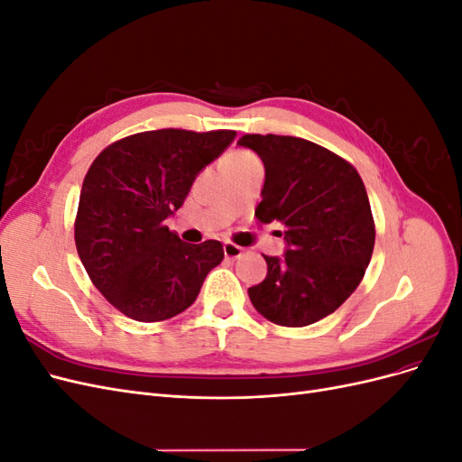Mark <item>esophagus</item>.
Masks as SVG:
<instances>
[{
  "label": "esophagus",
  "instance_id": "34e87169",
  "mask_svg": "<svg viewBox=\"0 0 462 462\" xmlns=\"http://www.w3.org/2000/svg\"><path fill=\"white\" fill-rule=\"evenodd\" d=\"M223 253H226L227 258L236 260V258H241L245 254V248L239 246V245H235V243H226V245H223Z\"/></svg>",
  "mask_w": 462,
  "mask_h": 462
}]
</instances>
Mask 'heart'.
Here are the masks:
<instances>
[{"mask_svg":"<svg viewBox=\"0 0 462 462\" xmlns=\"http://www.w3.org/2000/svg\"><path fill=\"white\" fill-rule=\"evenodd\" d=\"M226 163H227V170H235V167H246V165H254V163H260V162L253 152L235 150V152L229 153Z\"/></svg>","mask_w":462,"mask_h":462,"instance_id":"1","label":"heart"}]
</instances>
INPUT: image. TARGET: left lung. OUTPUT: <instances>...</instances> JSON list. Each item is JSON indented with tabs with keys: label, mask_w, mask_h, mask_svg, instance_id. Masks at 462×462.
<instances>
[{
	"label": "left lung",
	"mask_w": 462,
	"mask_h": 462,
	"mask_svg": "<svg viewBox=\"0 0 462 462\" xmlns=\"http://www.w3.org/2000/svg\"><path fill=\"white\" fill-rule=\"evenodd\" d=\"M263 162L260 223H282L283 258L265 256L268 275L248 289L254 309L277 326L304 328L353 295L374 253L375 226L365 183L331 150L297 136L243 134Z\"/></svg>",
	"instance_id": "1"
}]
</instances>
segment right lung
I'll use <instances>...</instances> for the list:
<instances>
[{
	"label": "right lung",
	"mask_w": 462,
	"mask_h": 462,
	"mask_svg": "<svg viewBox=\"0 0 462 462\" xmlns=\"http://www.w3.org/2000/svg\"><path fill=\"white\" fill-rule=\"evenodd\" d=\"M235 131L160 129L111 143L82 180L75 243L94 287L131 319H170L197 300L223 260L219 241L189 245L165 226Z\"/></svg>",
	"instance_id": "obj_1"
}]
</instances>
